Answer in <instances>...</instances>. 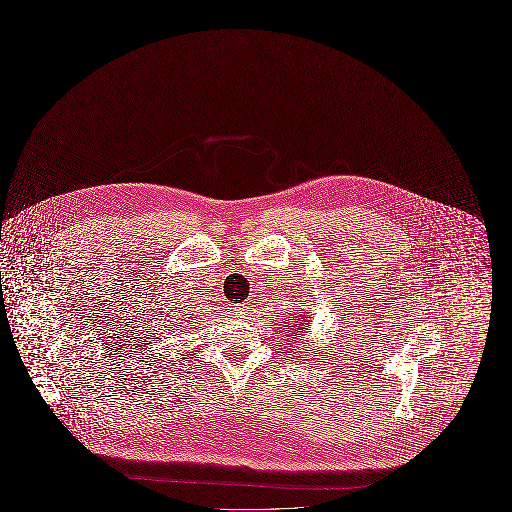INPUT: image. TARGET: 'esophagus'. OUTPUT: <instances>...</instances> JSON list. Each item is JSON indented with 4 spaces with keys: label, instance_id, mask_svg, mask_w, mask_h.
Listing matches in <instances>:
<instances>
[{
    "label": "esophagus",
    "instance_id": "1",
    "mask_svg": "<svg viewBox=\"0 0 512 512\" xmlns=\"http://www.w3.org/2000/svg\"><path fill=\"white\" fill-rule=\"evenodd\" d=\"M247 311H249V307H247V303H240V305H232V315L236 318H244L247 315Z\"/></svg>",
    "mask_w": 512,
    "mask_h": 512
}]
</instances>
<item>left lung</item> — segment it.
<instances>
[{
	"mask_svg": "<svg viewBox=\"0 0 512 512\" xmlns=\"http://www.w3.org/2000/svg\"><path fill=\"white\" fill-rule=\"evenodd\" d=\"M293 320V326H290V328H295V334H297V332H301V330H303V326H305V324H309V322H311V317H307V315H303V320H301V318H292ZM305 330H307V328H305ZM297 338H299V336H297Z\"/></svg>",
	"mask_w": 512,
	"mask_h": 512,
	"instance_id": "1",
	"label": "left lung"
}]
</instances>
